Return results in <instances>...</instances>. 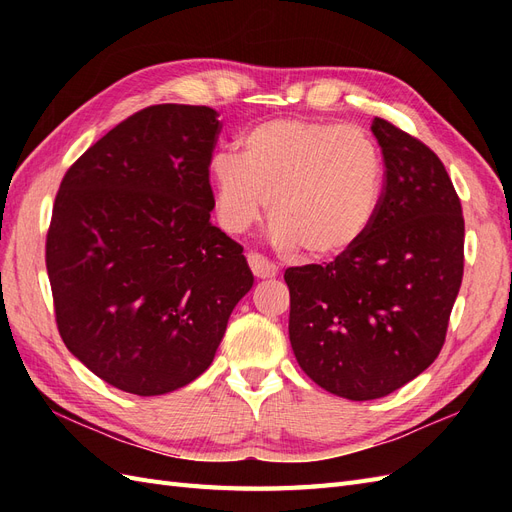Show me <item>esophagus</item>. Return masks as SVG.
I'll list each match as a JSON object with an SVG mask.
<instances>
[{
	"label": "esophagus",
	"instance_id": "esophagus-1",
	"mask_svg": "<svg viewBox=\"0 0 512 512\" xmlns=\"http://www.w3.org/2000/svg\"><path fill=\"white\" fill-rule=\"evenodd\" d=\"M247 262H250V269L258 277V280H269V277L277 275V267L273 265L269 258H265L262 254L252 252L250 256H247Z\"/></svg>",
	"mask_w": 512,
	"mask_h": 512
}]
</instances>
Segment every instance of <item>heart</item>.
Segmentation results:
<instances>
[{
    "mask_svg": "<svg viewBox=\"0 0 512 512\" xmlns=\"http://www.w3.org/2000/svg\"><path fill=\"white\" fill-rule=\"evenodd\" d=\"M209 175L218 222L230 235L250 228L265 203L277 247L303 245L312 258H331L359 243L374 222L384 166L361 128L284 117L247 130L239 153L215 151Z\"/></svg>",
    "mask_w": 512,
    "mask_h": 512,
    "instance_id": "obj_1",
    "label": "heart"
}]
</instances>
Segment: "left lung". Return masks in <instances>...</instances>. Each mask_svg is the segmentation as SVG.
Instances as JSON below:
<instances>
[{"mask_svg":"<svg viewBox=\"0 0 512 512\" xmlns=\"http://www.w3.org/2000/svg\"><path fill=\"white\" fill-rule=\"evenodd\" d=\"M384 190L363 239L329 265L290 267V344L324 391L389 395L438 359L463 277V215L444 164L386 119L371 123Z\"/></svg>","mask_w":512,"mask_h":512,"instance_id":"8db88e82","label":"left lung"}]
</instances>
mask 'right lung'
<instances>
[{
  "mask_svg": "<svg viewBox=\"0 0 512 512\" xmlns=\"http://www.w3.org/2000/svg\"><path fill=\"white\" fill-rule=\"evenodd\" d=\"M209 106L156 104L76 160L46 235L66 348L119 391H177L211 365L254 275L211 224L222 123Z\"/></svg>",
  "mask_w": 512,
  "mask_h": 512,
  "instance_id": "right-lung-1",
  "label": "right lung"
}]
</instances>
